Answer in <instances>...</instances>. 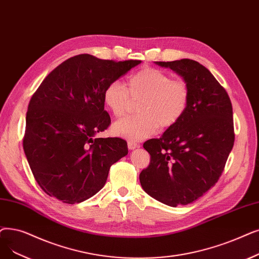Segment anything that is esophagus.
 I'll use <instances>...</instances> for the list:
<instances>
[{
	"mask_svg": "<svg viewBox=\"0 0 259 259\" xmlns=\"http://www.w3.org/2000/svg\"><path fill=\"white\" fill-rule=\"evenodd\" d=\"M139 146H140V145H139L137 142H134V141H128V148L131 149V150L138 148Z\"/></svg>",
	"mask_w": 259,
	"mask_h": 259,
	"instance_id": "1",
	"label": "esophagus"
}]
</instances>
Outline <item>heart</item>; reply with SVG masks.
<instances>
[{"instance_id": "b5f03b06", "label": "heart", "mask_w": 259, "mask_h": 259, "mask_svg": "<svg viewBox=\"0 0 259 259\" xmlns=\"http://www.w3.org/2000/svg\"><path fill=\"white\" fill-rule=\"evenodd\" d=\"M141 99L138 115L117 120L112 130L114 134L130 141L149 138L160 129H168L184 116L189 104V89L185 81L172 79L171 76L155 67L132 74L127 88L114 80L107 84L103 99L115 117L127 113L132 100Z\"/></svg>"}]
</instances>
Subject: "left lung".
<instances>
[{
	"label": "left lung",
	"mask_w": 259,
	"mask_h": 259,
	"mask_svg": "<svg viewBox=\"0 0 259 259\" xmlns=\"http://www.w3.org/2000/svg\"><path fill=\"white\" fill-rule=\"evenodd\" d=\"M156 64L183 77L189 104L181 120L160 139L144 143L150 163L140 182L149 196L176 207L192 203L218 182L235 141L233 108L226 89L199 62Z\"/></svg>",
	"instance_id": "8db88e82"
}]
</instances>
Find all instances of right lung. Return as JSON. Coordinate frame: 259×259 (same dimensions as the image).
I'll return each mask as SVG.
<instances>
[{"label":"right lung","instance_id":"obj_1","mask_svg":"<svg viewBox=\"0 0 259 259\" xmlns=\"http://www.w3.org/2000/svg\"><path fill=\"white\" fill-rule=\"evenodd\" d=\"M140 63L81 54L41 82L28 105L23 149L44 193L74 204L104 187L111 165L128 153L120 138L94 139L111 123L104 90Z\"/></svg>","mask_w":259,"mask_h":259}]
</instances>
